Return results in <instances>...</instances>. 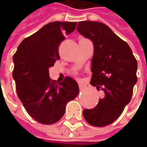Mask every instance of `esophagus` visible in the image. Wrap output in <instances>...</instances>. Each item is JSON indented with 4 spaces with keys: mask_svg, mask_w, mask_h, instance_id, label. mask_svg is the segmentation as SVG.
Wrapping results in <instances>:
<instances>
[{
    "mask_svg": "<svg viewBox=\"0 0 147 147\" xmlns=\"http://www.w3.org/2000/svg\"><path fill=\"white\" fill-rule=\"evenodd\" d=\"M79 86H80V90H83V88H84V84H83V83H79Z\"/></svg>",
    "mask_w": 147,
    "mask_h": 147,
    "instance_id": "34e87169",
    "label": "esophagus"
}]
</instances>
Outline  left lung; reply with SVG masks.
Instances as JSON below:
<instances>
[{"mask_svg":"<svg viewBox=\"0 0 147 147\" xmlns=\"http://www.w3.org/2000/svg\"><path fill=\"white\" fill-rule=\"evenodd\" d=\"M76 29L94 44L90 84L105 93L94 108L83 110V117L93 126H107L131 101L137 82V61L127 43L105 24L82 21Z\"/></svg>","mask_w":147,"mask_h":147,"instance_id":"left-lung-1","label":"left lung"}]
</instances>
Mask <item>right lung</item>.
I'll list each match as a JSON object with an SVG mask.
<instances>
[{
  "mask_svg": "<svg viewBox=\"0 0 147 147\" xmlns=\"http://www.w3.org/2000/svg\"><path fill=\"white\" fill-rule=\"evenodd\" d=\"M76 22H52L21 42L13 55L12 76L17 95L28 114L43 124L64 116L65 106L77 97L78 83L69 76L56 83L49 74L60 59L59 45L76 27Z\"/></svg>",
  "mask_w": 147,
  "mask_h": 147,
  "instance_id": "1",
  "label": "right lung"
}]
</instances>
